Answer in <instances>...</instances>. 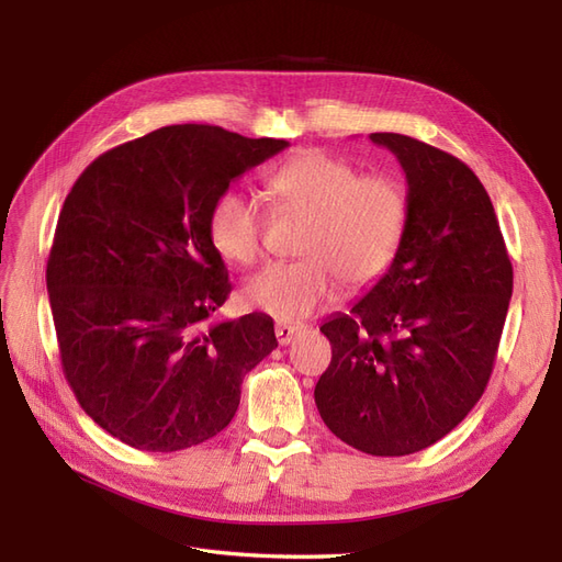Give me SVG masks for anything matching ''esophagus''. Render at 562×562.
Segmentation results:
<instances>
[{"instance_id": "obj_1", "label": "esophagus", "mask_w": 562, "mask_h": 562, "mask_svg": "<svg viewBox=\"0 0 562 562\" xmlns=\"http://www.w3.org/2000/svg\"><path fill=\"white\" fill-rule=\"evenodd\" d=\"M274 333H277L279 345H291L300 333H304V328L302 326H293V323H277Z\"/></svg>"}]
</instances>
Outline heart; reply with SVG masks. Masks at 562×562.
Instances as JSON below:
<instances>
[{
  "label": "heart",
  "instance_id": "heart-1",
  "mask_svg": "<svg viewBox=\"0 0 562 562\" xmlns=\"http://www.w3.org/2000/svg\"><path fill=\"white\" fill-rule=\"evenodd\" d=\"M281 211L310 215L297 262L267 265L244 285L248 307L279 321H300L337 295L375 285L405 239L411 199L391 173H359L351 161L323 149L300 151L267 180ZM265 215L255 196L225 190L209 211L215 250L236 265L262 252Z\"/></svg>",
  "mask_w": 562,
  "mask_h": 562
}]
</instances>
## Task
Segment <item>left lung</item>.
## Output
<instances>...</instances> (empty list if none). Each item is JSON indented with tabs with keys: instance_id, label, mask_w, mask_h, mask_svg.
I'll use <instances>...</instances> for the list:
<instances>
[{
	"instance_id": "8db88e82",
	"label": "left lung",
	"mask_w": 562,
	"mask_h": 562,
	"mask_svg": "<svg viewBox=\"0 0 562 562\" xmlns=\"http://www.w3.org/2000/svg\"><path fill=\"white\" fill-rule=\"evenodd\" d=\"M370 140L401 161L411 215L386 274L321 326L333 359L314 401L347 446L403 457L450 434L483 396L514 267L485 187L464 161L401 133Z\"/></svg>"
}]
</instances>
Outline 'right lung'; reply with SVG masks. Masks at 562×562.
<instances>
[{"mask_svg": "<svg viewBox=\"0 0 562 562\" xmlns=\"http://www.w3.org/2000/svg\"><path fill=\"white\" fill-rule=\"evenodd\" d=\"M285 147L164 126L100 155L67 194L46 265L60 366L83 413L122 443L176 452L217 436L277 349L267 314L209 323L232 293L209 211Z\"/></svg>", "mask_w": 562, "mask_h": 562, "instance_id": "right-lung-1", "label": "right lung"}]
</instances>
